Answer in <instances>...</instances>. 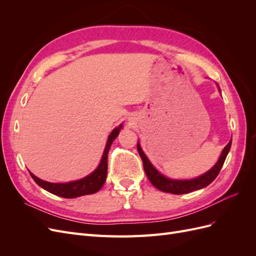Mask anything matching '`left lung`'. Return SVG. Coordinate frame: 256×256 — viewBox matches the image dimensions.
<instances>
[{
  "label": "left lung",
  "instance_id": "left-lung-1",
  "mask_svg": "<svg viewBox=\"0 0 256 256\" xmlns=\"http://www.w3.org/2000/svg\"><path fill=\"white\" fill-rule=\"evenodd\" d=\"M230 145H232V140L228 142V144L226 147H224V150L220 156V159L218 160V162H216V166L212 170H209V171L207 173H205L204 175L200 176L198 178H194V180H168V178L160 174L157 170L152 166L150 160L147 159V157L145 156V154L143 152L138 142L136 145V148L142 158L144 171H145L147 177H148L150 182L152 184L154 187H156L157 189L164 191V192L173 193V194H184V193H189L192 191L202 189L216 180V177L218 176L220 170L223 166L224 161H226V156H228V154L230 148Z\"/></svg>",
  "mask_w": 256,
  "mask_h": 256
}]
</instances>
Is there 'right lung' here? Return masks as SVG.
Here are the masks:
<instances>
[{
  "label": "right lung",
  "mask_w": 256,
  "mask_h": 256,
  "mask_svg": "<svg viewBox=\"0 0 256 256\" xmlns=\"http://www.w3.org/2000/svg\"><path fill=\"white\" fill-rule=\"evenodd\" d=\"M120 128H122V125L118 128H115L109 136L102 161H100V164L98 166V168L92 174L82 178V180L67 182V184H53V182L42 180L38 177H36L34 174L30 172V176H32L35 182L38 186H40V187L44 188V190L49 191L50 193H52V194H56L62 198H78L85 194H92V193L99 191L102 189L106 178L108 152H109L111 144L113 143L116 136H118Z\"/></svg>",
  "instance_id": "right-lung-1"
}]
</instances>
